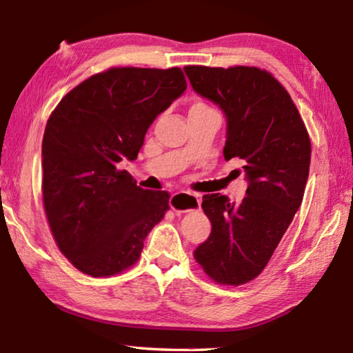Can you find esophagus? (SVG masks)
<instances>
[{"label":"esophagus","mask_w":353,"mask_h":353,"mask_svg":"<svg viewBox=\"0 0 353 353\" xmlns=\"http://www.w3.org/2000/svg\"><path fill=\"white\" fill-rule=\"evenodd\" d=\"M201 205V199L198 194H193V193H174L170 198V207L174 210L176 213H185V212H190V210H194V208H198Z\"/></svg>","instance_id":"1"}]
</instances>
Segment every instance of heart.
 Returning a JSON list of instances; mask_svg holds the SVG:
<instances>
[{
	"mask_svg": "<svg viewBox=\"0 0 353 353\" xmlns=\"http://www.w3.org/2000/svg\"><path fill=\"white\" fill-rule=\"evenodd\" d=\"M193 107H205L204 104H196V105H193Z\"/></svg>",
	"mask_w": 353,
	"mask_h": 353,
	"instance_id": "obj_1",
	"label": "heart"
}]
</instances>
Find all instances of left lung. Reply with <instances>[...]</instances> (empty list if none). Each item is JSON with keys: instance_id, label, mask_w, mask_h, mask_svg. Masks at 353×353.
<instances>
[{"instance_id": "1", "label": "left lung", "mask_w": 353, "mask_h": 353, "mask_svg": "<svg viewBox=\"0 0 353 353\" xmlns=\"http://www.w3.org/2000/svg\"><path fill=\"white\" fill-rule=\"evenodd\" d=\"M183 70L193 90L223 110L224 159H240L248 181L240 204L219 193L204 194L212 232L194 259L214 282L243 285L265 270L302 204L310 137L288 92L268 71L201 65Z\"/></svg>"}]
</instances>
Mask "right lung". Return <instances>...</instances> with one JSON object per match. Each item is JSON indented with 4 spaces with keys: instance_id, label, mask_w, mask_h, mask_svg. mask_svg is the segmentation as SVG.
Wrapping results in <instances>:
<instances>
[{
    "instance_id": "right-lung-1",
    "label": "right lung",
    "mask_w": 353,
    "mask_h": 353,
    "mask_svg": "<svg viewBox=\"0 0 353 353\" xmlns=\"http://www.w3.org/2000/svg\"><path fill=\"white\" fill-rule=\"evenodd\" d=\"M187 90L181 68H110L74 87L51 113L41 143L43 204L59 249L77 270L109 277L139 260L170 205L140 188L123 160Z\"/></svg>"
}]
</instances>
